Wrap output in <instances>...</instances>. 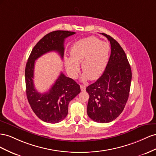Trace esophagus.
<instances>
[{"label": "esophagus", "mask_w": 156, "mask_h": 156, "mask_svg": "<svg viewBox=\"0 0 156 156\" xmlns=\"http://www.w3.org/2000/svg\"><path fill=\"white\" fill-rule=\"evenodd\" d=\"M80 89H81L82 91H85L86 87L85 86H83V85H80Z\"/></svg>", "instance_id": "1"}]
</instances>
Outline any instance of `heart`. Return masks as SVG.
<instances>
[{
	"mask_svg": "<svg viewBox=\"0 0 156 156\" xmlns=\"http://www.w3.org/2000/svg\"><path fill=\"white\" fill-rule=\"evenodd\" d=\"M110 47L109 44L101 42L95 37L81 39L70 49L71 57H66L65 63L69 74L76 78L80 70L79 63H82L84 72L83 81L90 78L94 80L103 73L107 65Z\"/></svg>",
	"mask_w": 156,
	"mask_h": 156,
	"instance_id": "1",
	"label": "heart"
}]
</instances>
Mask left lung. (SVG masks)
Masks as SVG:
<instances>
[{
    "label": "left lung",
    "mask_w": 156,
    "mask_h": 156,
    "mask_svg": "<svg viewBox=\"0 0 156 156\" xmlns=\"http://www.w3.org/2000/svg\"><path fill=\"white\" fill-rule=\"evenodd\" d=\"M102 34L110 41V56L101 76L86 88L90 95L87 112L94 122L108 123L123 112L129 95L132 73L119 43L109 35Z\"/></svg>",
    "instance_id": "obj_1"
}]
</instances>
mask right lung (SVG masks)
Segmentation results:
<instances>
[{
	"instance_id": "right-lung-1",
	"label": "right lung",
	"mask_w": 156,
	"mask_h": 156,
	"mask_svg": "<svg viewBox=\"0 0 156 156\" xmlns=\"http://www.w3.org/2000/svg\"><path fill=\"white\" fill-rule=\"evenodd\" d=\"M75 33L68 30H55L47 34L34 46L26 64L27 97L34 114L47 123H56L66 118L70 101L80 93V87L73 79L61 73L48 92H38L33 82L35 61L53 51L58 53L63 59L65 39Z\"/></svg>"
}]
</instances>
